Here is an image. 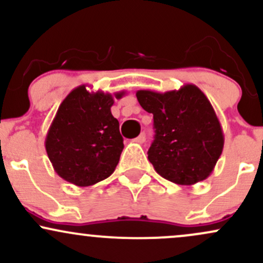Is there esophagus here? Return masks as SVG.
I'll list each match as a JSON object with an SVG mask.
<instances>
[{
	"mask_svg": "<svg viewBox=\"0 0 263 263\" xmlns=\"http://www.w3.org/2000/svg\"><path fill=\"white\" fill-rule=\"evenodd\" d=\"M135 141L137 142V143H143V142L146 141V134H144V132H142V134L138 136Z\"/></svg>",
	"mask_w": 263,
	"mask_h": 263,
	"instance_id": "34e87169",
	"label": "esophagus"
}]
</instances>
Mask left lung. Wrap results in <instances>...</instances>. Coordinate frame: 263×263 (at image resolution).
Returning <instances> with one entry per match:
<instances>
[{
	"instance_id": "1",
	"label": "left lung",
	"mask_w": 263,
	"mask_h": 263,
	"mask_svg": "<svg viewBox=\"0 0 263 263\" xmlns=\"http://www.w3.org/2000/svg\"><path fill=\"white\" fill-rule=\"evenodd\" d=\"M136 96L153 114L148 159L157 173L179 185L206 179L222 153L224 134L204 92L186 84L167 92L138 90Z\"/></svg>"
}]
</instances>
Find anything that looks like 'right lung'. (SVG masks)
<instances>
[{
	"label": "right lung",
	"mask_w": 263,
	"mask_h": 263,
	"mask_svg": "<svg viewBox=\"0 0 263 263\" xmlns=\"http://www.w3.org/2000/svg\"><path fill=\"white\" fill-rule=\"evenodd\" d=\"M121 99L125 91L115 92ZM114 96L75 87L63 100L45 137V151L59 177L89 186L114 173L123 149L119 121L111 114Z\"/></svg>",
	"instance_id": "add662e5"
}]
</instances>
